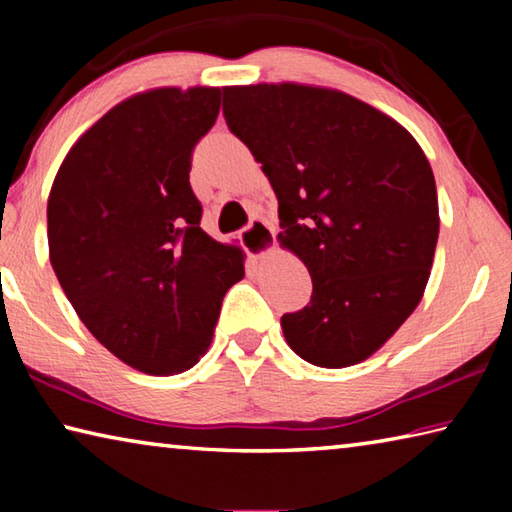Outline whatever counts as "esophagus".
<instances>
[{
  "mask_svg": "<svg viewBox=\"0 0 512 512\" xmlns=\"http://www.w3.org/2000/svg\"><path fill=\"white\" fill-rule=\"evenodd\" d=\"M241 244H244V248L253 257H262L266 253H271L275 248L273 225L264 221L262 216H255V219H250L246 228L241 230Z\"/></svg>",
  "mask_w": 512,
  "mask_h": 512,
  "instance_id": "1",
  "label": "esophagus"
}]
</instances>
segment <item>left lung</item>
Listing matches in <instances>:
<instances>
[{
  "instance_id": "1",
  "label": "left lung",
  "mask_w": 512,
  "mask_h": 512,
  "mask_svg": "<svg viewBox=\"0 0 512 512\" xmlns=\"http://www.w3.org/2000/svg\"><path fill=\"white\" fill-rule=\"evenodd\" d=\"M223 117L262 162L280 246L314 282L280 320L289 348L320 368L366 361L427 287L440 228L427 155L384 112L314 85L223 88Z\"/></svg>"
}]
</instances>
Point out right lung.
<instances>
[{"label": "right lung", "instance_id": "add662e5", "mask_svg": "<svg viewBox=\"0 0 512 512\" xmlns=\"http://www.w3.org/2000/svg\"><path fill=\"white\" fill-rule=\"evenodd\" d=\"M219 88H158L108 110L60 164L47 201L49 259L94 339L146 375H178L212 343L244 250L201 228L192 151Z\"/></svg>", "mask_w": 512, "mask_h": 512}]
</instances>
